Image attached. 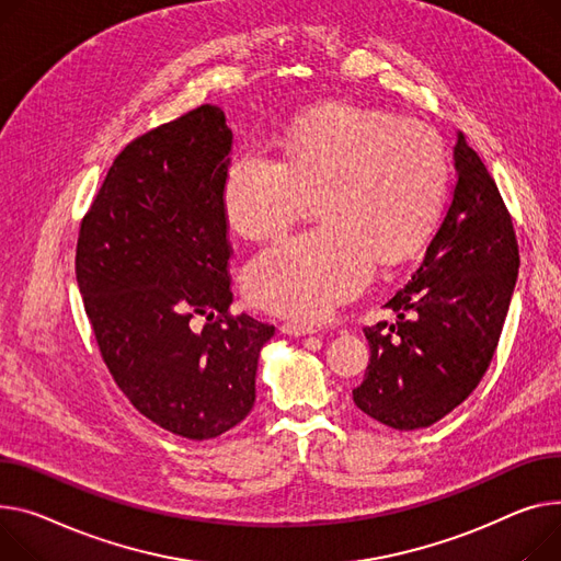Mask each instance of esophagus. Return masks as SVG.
Returning <instances> with one entry per match:
<instances>
[{
  "mask_svg": "<svg viewBox=\"0 0 561 561\" xmlns=\"http://www.w3.org/2000/svg\"><path fill=\"white\" fill-rule=\"evenodd\" d=\"M282 333H288V335H309V333H316L313 327H307V324H297V322H282Z\"/></svg>",
  "mask_w": 561,
  "mask_h": 561,
  "instance_id": "esophagus-1",
  "label": "esophagus"
}]
</instances>
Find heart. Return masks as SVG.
<instances>
[{"instance_id": "b5f03b06", "label": "heart", "mask_w": 561, "mask_h": 561, "mask_svg": "<svg viewBox=\"0 0 561 561\" xmlns=\"http://www.w3.org/2000/svg\"><path fill=\"white\" fill-rule=\"evenodd\" d=\"M277 144L282 160L264 146L232 158L222 209L261 237L318 196L322 222L261 248L243 273L250 305L313 322L354 297L377 259L394 266L426 243L449 194V156L433 130L345 103L305 112Z\"/></svg>"}]
</instances>
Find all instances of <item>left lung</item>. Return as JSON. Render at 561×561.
I'll use <instances>...</instances> for the list:
<instances>
[{"label": "left lung", "instance_id": "8db88e82", "mask_svg": "<svg viewBox=\"0 0 561 561\" xmlns=\"http://www.w3.org/2000/svg\"><path fill=\"white\" fill-rule=\"evenodd\" d=\"M456 184L424 261L365 327L369 363L352 390L365 415L397 431L449 415L488 371L518 275L512 214L488 167L458 133Z\"/></svg>", "mask_w": 561, "mask_h": 561}]
</instances>
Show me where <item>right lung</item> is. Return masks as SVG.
Wrapping results in <instances>:
<instances>
[{
  "instance_id": "add662e5",
  "label": "right lung",
  "mask_w": 561,
  "mask_h": 561,
  "mask_svg": "<svg viewBox=\"0 0 561 561\" xmlns=\"http://www.w3.org/2000/svg\"><path fill=\"white\" fill-rule=\"evenodd\" d=\"M230 153L232 130L209 103L146 130L107 169L77 241V282L107 371L146 420L186 439L248 417L259 350L275 333L230 311Z\"/></svg>"
}]
</instances>
